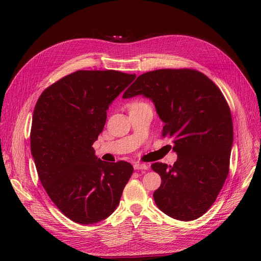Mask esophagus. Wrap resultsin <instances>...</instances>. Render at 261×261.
I'll list each match as a JSON object with an SVG mask.
<instances>
[{
  "label": "esophagus",
  "mask_w": 261,
  "mask_h": 261,
  "mask_svg": "<svg viewBox=\"0 0 261 261\" xmlns=\"http://www.w3.org/2000/svg\"><path fill=\"white\" fill-rule=\"evenodd\" d=\"M134 169H135V170H147L148 169V165L138 162V163L134 164Z\"/></svg>",
  "instance_id": "esophagus-1"
}]
</instances>
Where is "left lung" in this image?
Segmentation results:
<instances>
[{
  "label": "left lung",
  "mask_w": 261,
  "mask_h": 261,
  "mask_svg": "<svg viewBox=\"0 0 261 261\" xmlns=\"http://www.w3.org/2000/svg\"><path fill=\"white\" fill-rule=\"evenodd\" d=\"M144 94L164 122L162 137L173 139L177 160L151 169L161 176L154 202L169 217L198 219L216 201L230 170L231 110L218 86L192 68H164L137 77L123 98Z\"/></svg>",
  "instance_id": "left-lung-1"
}]
</instances>
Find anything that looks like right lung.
Segmentation results:
<instances>
[{
	"instance_id": "add662e5",
	"label": "right lung",
	"mask_w": 261,
	"mask_h": 261,
	"mask_svg": "<svg viewBox=\"0 0 261 261\" xmlns=\"http://www.w3.org/2000/svg\"><path fill=\"white\" fill-rule=\"evenodd\" d=\"M136 78L117 70H77L44 89L30 130L39 179L68 219L93 224L111 216L133 174L125 161L98 159L92 145L111 102Z\"/></svg>"
}]
</instances>
